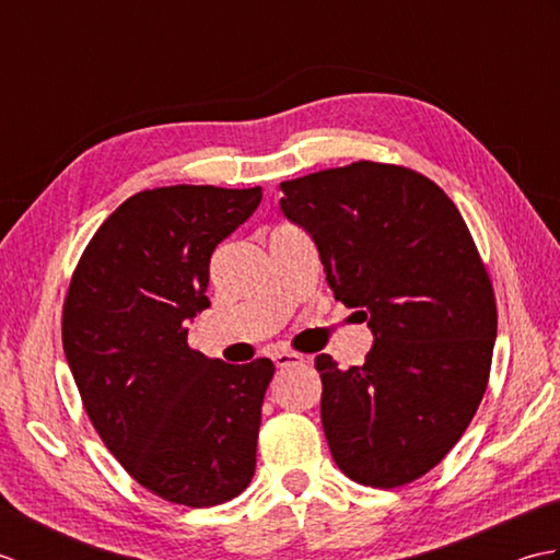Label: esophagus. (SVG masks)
<instances>
[{
    "label": "esophagus",
    "mask_w": 560,
    "mask_h": 560,
    "mask_svg": "<svg viewBox=\"0 0 560 560\" xmlns=\"http://www.w3.org/2000/svg\"><path fill=\"white\" fill-rule=\"evenodd\" d=\"M271 361L277 363V368H289V365H303L305 363L303 355L295 353V351H277L271 355Z\"/></svg>",
    "instance_id": "obj_1"
}]
</instances>
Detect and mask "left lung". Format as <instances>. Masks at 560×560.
<instances>
[{
	"mask_svg": "<svg viewBox=\"0 0 560 560\" xmlns=\"http://www.w3.org/2000/svg\"><path fill=\"white\" fill-rule=\"evenodd\" d=\"M281 211L317 245L335 299L373 331L363 365L319 353L337 467L375 489L431 471L489 385L495 295L452 199L404 165L359 161L281 183Z\"/></svg>",
	"mask_w": 560,
	"mask_h": 560,
	"instance_id": "8db88e82",
	"label": "left lung"
}]
</instances>
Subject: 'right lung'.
I'll return each instance as SVG.
<instances>
[{
  "mask_svg": "<svg viewBox=\"0 0 560 560\" xmlns=\"http://www.w3.org/2000/svg\"><path fill=\"white\" fill-rule=\"evenodd\" d=\"M261 187L173 185L122 201L83 249L62 311L65 355L89 419L129 477L209 508L255 477L273 363L189 349L211 253L253 217Z\"/></svg>",
  "mask_w": 560,
  "mask_h": 560,
  "instance_id": "1",
  "label": "right lung"
}]
</instances>
